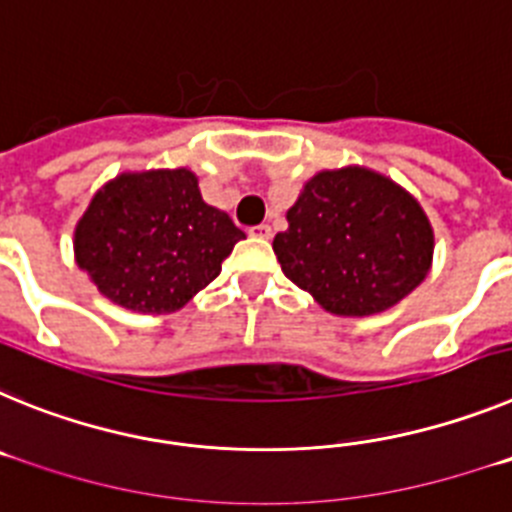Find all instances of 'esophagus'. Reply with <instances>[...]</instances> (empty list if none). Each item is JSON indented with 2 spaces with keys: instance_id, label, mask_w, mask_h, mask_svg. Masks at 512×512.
Instances as JSON below:
<instances>
[{
  "instance_id": "1",
  "label": "esophagus",
  "mask_w": 512,
  "mask_h": 512,
  "mask_svg": "<svg viewBox=\"0 0 512 512\" xmlns=\"http://www.w3.org/2000/svg\"><path fill=\"white\" fill-rule=\"evenodd\" d=\"M248 235H253V238H261V241H269V238H271V228L266 223L253 225V228H248Z\"/></svg>"
}]
</instances>
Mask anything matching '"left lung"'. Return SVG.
<instances>
[{
    "mask_svg": "<svg viewBox=\"0 0 512 512\" xmlns=\"http://www.w3.org/2000/svg\"><path fill=\"white\" fill-rule=\"evenodd\" d=\"M274 238L284 277L333 315L390 310L431 271L433 228L400 184L364 166L320 171Z\"/></svg>",
    "mask_w": 512,
    "mask_h": 512,
    "instance_id": "obj_1",
    "label": "left lung"
}]
</instances>
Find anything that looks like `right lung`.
<instances>
[{
  "instance_id": "add662e5",
  "label": "right lung",
  "mask_w": 512,
  "mask_h": 512,
  "mask_svg": "<svg viewBox=\"0 0 512 512\" xmlns=\"http://www.w3.org/2000/svg\"><path fill=\"white\" fill-rule=\"evenodd\" d=\"M246 238L207 205L189 169L120 174L89 202L74 230V256L104 297L161 315L187 305Z\"/></svg>"
}]
</instances>
